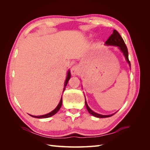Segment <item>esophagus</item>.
Returning a JSON list of instances; mask_svg holds the SVG:
<instances>
[{"mask_svg": "<svg viewBox=\"0 0 150 150\" xmlns=\"http://www.w3.org/2000/svg\"><path fill=\"white\" fill-rule=\"evenodd\" d=\"M80 72V69L78 66H72L71 68V73L73 75L76 74H79Z\"/></svg>", "mask_w": 150, "mask_h": 150, "instance_id": "34e87169", "label": "esophagus"}]
</instances>
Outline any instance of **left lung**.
Listing matches in <instances>:
<instances>
[{
  "instance_id": "left-lung-1",
  "label": "left lung",
  "mask_w": 150,
  "mask_h": 150,
  "mask_svg": "<svg viewBox=\"0 0 150 150\" xmlns=\"http://www.w3.org/2000/svg\"><path fill=\"white\" fill-rule=\"evenodd\" d=\"M105 45L106 46H116L119 48V49L122 52V53L123 54V55L125 57V59L127 61V62L129 64V66L131 68V64L130 62L129 61L128 59V49H127V47L126 46V44L124 42L123 39L121 38V36L120 34L117 33V31H116L115 29L113 30L112 34L110 35V37L108 39V40L105 42ZM85 104H86V107L87 108V110L88 112L90 113L91 115L96 117H99V118H104V117H110L112 115H114L115 113H113V114L110 115H103L98 114L97 112H94L93 110H91L90 109V108L88 106L87 102H86V98H85Z\"/></svg>"
}]
</instances>
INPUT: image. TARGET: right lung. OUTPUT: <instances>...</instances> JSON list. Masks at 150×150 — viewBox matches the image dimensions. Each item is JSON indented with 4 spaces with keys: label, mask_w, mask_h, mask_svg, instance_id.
Returning a JSON list of instances; mask_svg holds the SVG:
<instances>
[{
    "label": "right lung",
    "mask_w": 150,
    "mask_h": 150,
    "mask_svg": "<svg viewBox=\"0 0 150 150\" xmlns=\"http://www.w3.org/2000/svg\"><path fill=\"white\" fill-rule=\"evenodd\" d=\"M71 78V72H70V70H68L67 71V76H66V79L65 80V83H64V89H63V92L65 90V88H66V85L67 84V83L68 81H69V79ZM62 98L61 97V100L59 101V103L58 105L57 106V107L54 109V110L53 111H52L51 112H50L49 113H47V114H46V115H40V116H33V115H29L30 116L33 117H36V118H47V117H51L53 115H54L55 114H56V113L58 112V111L60 110V108L62 106Z\"/></svg>",
    "instance_id": "obj_1"
}]
</instances>
